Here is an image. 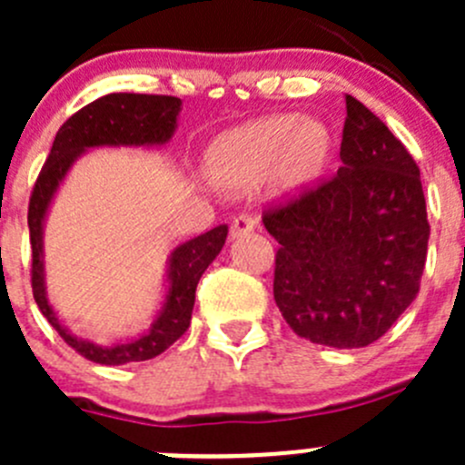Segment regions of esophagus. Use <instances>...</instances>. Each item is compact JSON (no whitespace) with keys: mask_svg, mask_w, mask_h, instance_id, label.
Listing matches in <instances>:
<instances>
[{"mask_svg":"<svg viewBox=\"0 0 465 465\" xmlns=\"http://www.w3.org/2000/svg\"><path fill=\"white\" fill-rule=\"evenodd\" d=\"M256 229V215L250 213V211H242L236 218L232 220V238H241L245 233L254 232Z\"/></svg>","mask_w":465,"mask_h":465,"instance_id":"1","label":"esophagus"}]
</instances>
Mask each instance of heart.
<instances>
[{"mask_svg": "<svg viewBox=\"0 0 465 465\" xmlns=\"http://www.w3.org/2000/svg\"><path fill=\"white\" fill-rule=\"evenodd\" d=\"M328 134L297 114L267 116L220 134L206 153V168L218 184L242 189L265 173L279 189H299L323 168Z\"/></svg>", "mask_w": 465, "mask_h": 465, "instance_id": "heart-1", "label": "heart"}]
</instances>
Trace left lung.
<instances>
[{"mask_svg":"<svg viewBox=\"0 0 465 465\" xmlns=\"http://www.w3.org/2000/svg\"><path fill=\"white\" fill-rule=\"evenodd\" d=\"M340 159L335 175L265 206L262 224L279 242L274 302L288 326L360 349L419 294L430 223L410 150L349 94Z\"/></svg>","mask_w":465,"mask_h":465,"instance_id":"1","label":"left lung"}]
</instances>
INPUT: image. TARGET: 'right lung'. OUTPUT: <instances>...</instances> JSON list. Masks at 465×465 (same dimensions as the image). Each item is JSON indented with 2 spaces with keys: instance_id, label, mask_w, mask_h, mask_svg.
Segmentation results:
<instances>
[{
  "instance_id": "1",
  "label": "right lung",
  "mask_w": 465,
  "mask_h": 465,
  "mask_svg": "<svg viewBox=\"0 0 465 465\" xmlns=\"http://www.w3.org/2000/svg\"><path fill=\"white\" fill-rule=\"evenodd\" d=\"M180 105V98L163 96V94H107V96L96 98L60 125L49 157L31 191L29 238L33 299L42 315L55 328V332L76 353L96 364H128L153 360L184 335L191 323L198 281L209 262L223 250L227 241V224L213 227L173 252L171 272H168L171 288H168L162 315L153 323L150 332L128 344L105 349V346L74 337L46 303L45 274H42V220L64 173L83 150L92 145H153L168 142L175 133Z\"/></svg>"
}]
</instances>
